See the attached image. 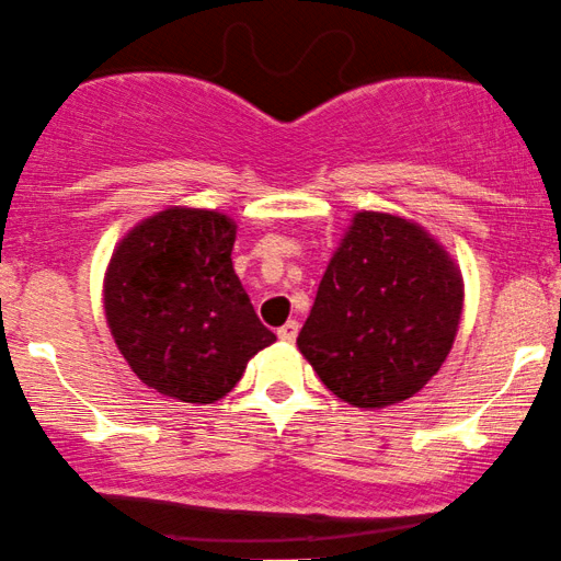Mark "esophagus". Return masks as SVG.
I'll return each mask as SVG.
<instances>
[{
  "mask_svg": "<svg viewBox=\"0 0 561 561\" xmlns=\"http://www.w3.org/2000/svg\"><path fill=\"white\" fill-rule=\"evenodd\" d=\"M297 333H299V323H297V320H288V323H283L278 329V339H280V342L291 344L294 339H297Z\"/></svg>",
  "mask_w": 561,
  "mask_h": 561,
  "instance_id": "obj_1",
  "label": "esophagus"
}]
</instances>
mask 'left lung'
<instances>
[{
	"instance_id": "1",
	"label": "left lung",
	"mask_w": 561,
	"mask_h": 561,
	"mask_svg": "<svg viewBox=\"0 0 561 561\" xmlns=\"http://www.w3.org/2000/svg\"><path fill=\"white\" fill-rule=\"evenodd\" d=\"M461 310V270L430 232L400 214L357 211L297 344L339 400L379 411L437 374Z\"/></svg>"
}]
</instances>
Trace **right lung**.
I'll return each instance as SVG.
<instances>
[{
  "mask_svg": "<svg viewBox=\"0 0 561 561\" xmlns=\"http://www.w3.org/2000/svg\"><path fill=\"white\" fill-rule=\"evenodd\" d=\"M228 214L169 206L142 219L105 270V320L137 379L180 402L225 398L275 342L232 270Z\"/></svg>",
  "mask_w": 561,
  "mask_h": 561,
  "instance_id": "obj_1",
  "label": "right lung"
}]
</instances>
